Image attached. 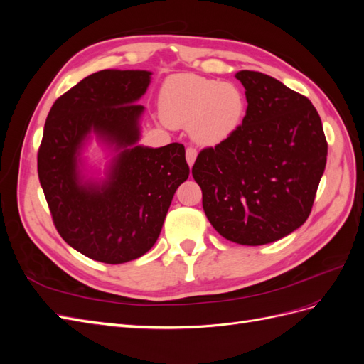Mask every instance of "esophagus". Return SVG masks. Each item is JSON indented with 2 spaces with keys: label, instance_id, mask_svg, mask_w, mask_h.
<instances>
[{
  "label": "esophagus",
  "instance_id": "obj_1",
  "mask_svg": "<svg viewBox=\"0 0 364 364\" xmlns=\"http://www.w3.org/2000/svg\"><path fill=\"white\" fill-rule=\"evenodd\" d=\"M185 156H186V162H188L190 167H193V164H194V161L197 158V150L194 147H188V149H186V151H185Z\"/></svg>",
  "mask_w": 364,
  "mask_h": 364
}]
</instances>
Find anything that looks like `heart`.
<instances>
[{"label":"heart","instance_id":"1","mask_svg":"<svg viewBox=\"0 0 364 364\" xmlns=\"http://www.w3.org/2000/svg\"><path fill=\"white\" fill-rule=\"evenodd\" d=\"M159 111L165 124L191 127V135L199 144L215 146L240 126L245 98L232 83L176 74L162 86Z\"/></svg>","mask_w":364,"mask_h":364}]
</instances>
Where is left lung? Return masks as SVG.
<instances>
[{
  "instance_id": "1",
  "label": "left lung",
  "mask_w": 364,
  "mask_h": 364,
  "mask_svg": "<svg viewBox=\"0 0 364 364\" xmlns=\"http://www.w3.org/2000/svg\"><path fill=\"white\" fill-rule=\"evenodd\" d=\"M246 115L232 135L193 165L203 211L229 241L261 246L305 223L326 165L322 121L306 97L258 71L235 74Z\"/></svg>"
}]
</instances>
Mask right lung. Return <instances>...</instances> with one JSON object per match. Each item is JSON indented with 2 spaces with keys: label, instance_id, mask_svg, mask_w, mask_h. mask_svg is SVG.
<instances>
[{
  "label": "right lung",
  "instance_id": "1",
  "mask_svg": "<svg viewBox=\"0 0 364 364\" xmlns=\"http://www.w3.org/2000/svg\"><path fill=\"white\" fill-rule=\"evenodd\" d=\"M150 71L103 70L54 102L38 151L39 182L60 237L85 257L121 264L149 252L161 234L178 186L188 179L179 142L136 146V105ZM94 133L116 151L103 181L81 174V149Z\"/></svg>",
  "mask_w": 364,
  "mask_h": 364
}]
</instances>
